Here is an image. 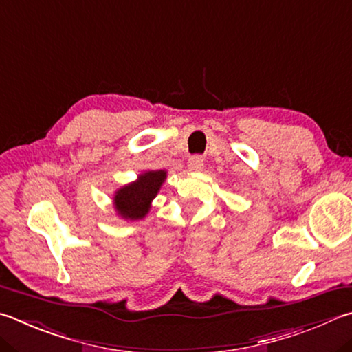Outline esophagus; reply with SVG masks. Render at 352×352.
I'll list each match as a JSON object with an SVG mask.
<instances>
[{
	"label": "esophagus",
	"mask_w": 352,
	"mask_h": 352,
	"mask_svg": "<svg viewBox=\"0 0 352 352\" xmlns=\"http://www.w3.org/2000/svg\"><path fill=\"white\" fill-rule=\"evenodd\" d=\"M203 166H204V163H203V158H201V157L195 155V157H192V158H189V162H188V169H189L190 172H198V170H201V169H203Z\"/></svg>",
	"instance_id": "1"
}]
</instances>
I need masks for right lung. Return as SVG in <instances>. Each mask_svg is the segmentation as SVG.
I'll use <instances>...</instances> for the list:
<instances>
[{
  "instance_id": "add662e5",
  "label": "right lung",
  "mask_w": 352,
  "mask_h": 352,
  "mask_svg": "<svg viewBox=\"0 0 352 352\" xmlns=\"http://www.w3.org/2000/svg\"><path fill=\"white\" fill-rule=\"evenodd\" d=\"M166 180V170H146L137 182L120 188L113 195V206L126 220H142Z\"/></svg>"
}]
</instances>
